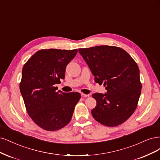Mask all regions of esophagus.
Wrapping results in <instances>:
<instances>
[{
  "label": "esophagus",
  "instance_id": "obj_1",
  "mask_svg": "<svg viewBox=\"0 0 160 160\" xmlns=\"http://www.w3.org/2000/svg\"><path fill=\"white\" fill-rule=\"evenodd\" d=\"M81 96H82V97H84V98H88L89 96H90V95L89 94H81Z\"/></svg>",
  "mask_w": 160,
  "mask_h": 160
}]
</instances>
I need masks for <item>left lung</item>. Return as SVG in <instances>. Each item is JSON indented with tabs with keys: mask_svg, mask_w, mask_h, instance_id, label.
<instances>
[{
	"mask_svg": "<svg viewBox=\"0 0 160 160\" xmlns=\"http://www.w3.org/2000/svg\"><path fill=\"white\" fill-rule=\"evenodd\" d=\"M94 76L96 83H104L105 94L92 95L96 106L92 110L94 119L106 126H117L126 121L135 111L142 84L140 70L124 50L112 46L79 48Z\"/></svg>",
	"mask_w": 160,
	"mask_h": 160,
	"instance_id": "1",
	"label": "left lung"
}]
</instances>
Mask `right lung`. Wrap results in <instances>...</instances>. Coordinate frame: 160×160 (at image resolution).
Here are the masks:
<instances>
[{
  "mask_svg": "<svg viewBox=\"0 0 160 160\" xmlns=\"http://www.w3.org/2000/svg\"><path fill=\"white\" fill-rule=\"evenodd\" d=\"M77 52V49L40 50L23 66L20 91L26 109L45 130H58L68 124L80 98L78 92H56L54 86L64 79L66 66Z\"/></svg>",
  "mask_w": 160,
  "mask_h": 160,
  "instance_id": "right-lung-1",
  "label": "right lung"
}]
</instances>
